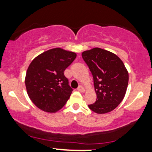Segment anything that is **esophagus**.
Segmentation results:
<instances>
[{
  "instance_id": "1",
  "label": "esophagus",
  "mask_w": 152,
  "mask_h": 152,
  "mask_svg": "<svg viewBox=\"0 0 152 152\" xmlns=\"http://www.w3.org/2000/svg\"><path fill=\"white\" fill-rule=\"evenodd\" d=\"M77 89H78V91H81V92H84V91H85V88H83V87L82 86H78Z\"/></svg>"
}]
</instances>
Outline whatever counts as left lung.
Returning a JSON list of instances; mask_svg holds the SVG:
<instances>
[{"label":"left lung","instance_id":"1","mask_svg":"<svg viewBox=\"0 0 152 152\" xmlns=\"http://www.w3.org/2000/svg\"><path fill=\"white\" fill-rule=\"evenodd\" d=\"M82 57L93 75L96 94V101L88 107L98 114L111 112L126 94L129 83L126 68L116 54L100 48L85 50Z\"/></svg>","mask_w":152,"mask_h":152}]
</instances>
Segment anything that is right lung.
Wrapping results in <instances>:
<instances>
[{
    "label": "right lung",
    "mask_w": 152,
    "mask_h": 152,
    "mask_svg": "<svg viewBox=\"0 0 152 152\" xmlns=\"http://www.w3.org/2000/svg\"><path fill=\"white\" fill-rule=\"evenodd\" d=\"M76 58L74 52L55 48L39 54L31 61L25 84L28 97L38 109L56 113L65 105L73 89L64 71Z\"/></svg>",
    "instance_id": "right-lung-1"
}]
</instances>
